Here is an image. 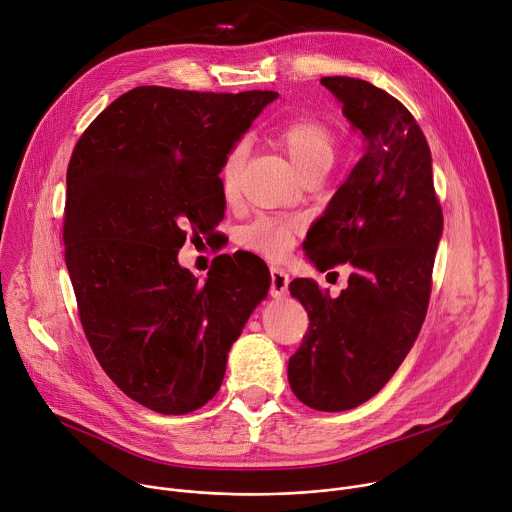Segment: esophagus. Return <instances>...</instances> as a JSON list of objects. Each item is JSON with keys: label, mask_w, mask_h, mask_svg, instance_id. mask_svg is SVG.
<instances>
[{"label": "esophagus", "mask_w": 512, "mask_h": 512, "mask_svg": "<svg viewBox=\"0 0 512 512\" xmlns=\"http://www.w3.org/2000/svg\"><path fill=\"white\" fill-rule=\"evenodd\" d=\"M269 273H271L269 294H271L273 298L286 296V294H288V284H290V277H288V273H286L282 267H275V265H271V267H269Z\"/></svg>", "instance_id": "obj_1"}]
</instances>
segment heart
<instances>
[{"mask_svg":"<svg viewBox=\"0 0 512 512\" xmlns=\"http://www.w3.org/2000/svg\"><path fill=\"white\" fill-rule=\"evenodd\" d=\"M273 136L302 175L318 169H329L335 157V136L329 124L312 116H292L277 122ZM247 161V143L232 145L220 167V188L224 198H235L243 167ZM302 230V222L294 216L259 214L239 230V243L269 259L286 257Z\"/></svg>","mask_w":512,"mask_h":512,"instance_id":"1","label":"heart"}]
</instances>
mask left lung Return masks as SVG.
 I'll return each instance as SVG.
<instances>
[{
  "mask_svg": "<svg viewBox=\"0 0 512 512\" xmlns=\"http://www.w3.org/2000/svg\"><path fill=\"white\" fill-rule=\"evenodd\" d=\"M365 136V153L306 237L320 271L349 263L337 298L314 280L290 284L308 331L288 361L300 402L351 410L376 396L421 331L443 230L431 151L414 116L388 91L355 77H322Z\"/></svg>",
  "mask_w": 512,
  "mask_h": 512,
  "instance_id": "left-lung-1",
  "label": "left lung"
}]
</instances>
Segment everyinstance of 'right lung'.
Returning a JSON list of instances; mask_svg holds the SVG:
<instances>
[{
	"mask_svg": "<svg viewBox=\"0 0 512 512\" xmlns=\"http://www.w3.org/2000/svg\"><path fill=\"white\" fill-rule=\"evenodd\" d=\"M275 98L141 85L73 149L63 243L81 327L108 378L155 412L214 398L230 345L267 294L259 257L220 255L200 284L177 251L188 235L212 239L222 161Z\"/></svg>",
	"mask_w": 512,
	"mask_h": 512,
	"instance_id": "obj_1",
	"label": "right lung"
}]
</instances>
